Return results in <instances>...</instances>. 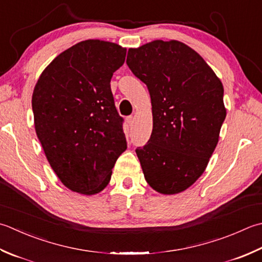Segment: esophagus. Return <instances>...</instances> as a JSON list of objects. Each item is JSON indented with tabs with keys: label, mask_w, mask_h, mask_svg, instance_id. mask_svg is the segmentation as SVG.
<instances>
[{
	"label": "esophagus",
	"mask_w": 262,
	"mask_h": 262,
	"mask_svg": "<svg viewBox=\"0 0 262 262\" xmlns=\"http://www.w3.org/2000/svg\"><path fill=\"white\" fill-rule=\"evenodd\" d=\"M126 121H127L128 125L133 126V124H134V117H133V116H128V117L126 118Z\"/></svg>",
	"instance_id": "esophagus-1"
}]
</instances>
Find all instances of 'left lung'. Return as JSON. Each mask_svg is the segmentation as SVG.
<instances>
[{
    "mask_svg": "<svg viewBox=\"0 0 262 262\" xmlns=\"http://www.w3.org/2000/svg\"><path fill=\"white\" fill-rule=\"evenodd\" d=\"M127 66L147 86L153 129L136 155L145 181L161 194L185 191L202 175L226 118L222 81L178 40L129 49Z\"/></svg>",
    "mask_w": 262,
    "mask_h": 262,
    "instance_id": "8db88e82",
    "label": "left lung"
}]
</instances>
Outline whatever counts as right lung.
<instances>
[{"instance_id": "1", "label": "right lung", "mask_w": 262, "mask_h": 262, "mask_svg": "<svg viewBox=\"0 0 262 262\" xmlns=\"http://www.w3.org/2000/svg\"><path fill=\"white\" fill-rule=\"evenodd\" d=\"M125 58L120 45L83 40L56 56L36 83V134L56 176L74 192L93 195L104 189L127 148L110 87Z\"/></svg>"}]
</instances>
